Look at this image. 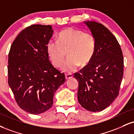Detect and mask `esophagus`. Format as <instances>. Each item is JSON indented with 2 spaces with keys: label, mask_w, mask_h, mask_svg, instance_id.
<instances>
[{
  "label": "esophagus",
  "mask_w": 134,
  "mask_h": 134,
  "mask_svg": "<svg viewBox=\"0 0 134 134\" xmlns=\"http://www.w3.org/2000/svg\"><path fill=\"white\" fill-rule=\"evenodd\" d=\"M72 77H73V75L71 74H65V79L68 80L71 79Z\"/></svg>",
  "instance_id": "obj_1"
}]
</instances>
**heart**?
<instances>
[{
    "instance_id": "1",
    "label": "heart",
    "mask_w": 134,
    "mask_h": 134,
    "mask_svg": "<svg viewBox=\"0 0 134 134\" xmlns=\"http://www.w3.org/2000/svg\"><path fill=\"white\" fill-rule=\"evenodd\" d=\"M96 49V40L90 32L69 27L61 31L57 41L51 40L47 50L52 62L56 67H60L64 62L66 52L68 59L62 67L65 73H71L80 65H87L92 59Z\"/></svg>"
}]
</instances>
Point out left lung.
Wrapping results in <instances>:
<instances>
[{"instance_id": "8db88e82", "label": "left lung", "mask_w": 134, "mask_h": 134, "mask_svg": "<svg viewBox=\"0 0 134 134\" xmlns=\"http://www.w3.org/2000/svg\"><path fill=\"white\" fill-rule=\"evenodd\" d=\"M96 40V49L90 62L74 74L79 82L77 98L91 112L104 110L119 95L124 74V57L120 45L102 24L83 22Z\"/></svg>"}]
</instances>
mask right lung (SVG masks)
Wrapping results in <instances>:
<instances>
[{
	"mask_svg": "<svg viewBox=\"0 0 134 134\" xmlns=\"http://www.w3.org/2000/svg\"><path fill=\"white\" fill-rule=\"evenodd\" d=\"M53 33L51 25H30L17 35L9 53L8 83L19 107L32 114L49 110L65 81L49 61L47 46Z\"/></svg>",
	"mask_w": 134,
	"mask_h": 134,
	"instance_id": "1",
	"label": "right lung"
}]
</instances>
